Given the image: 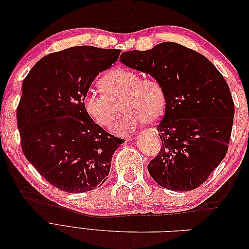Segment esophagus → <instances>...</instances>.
Here are the masks:
<instances>
[{
    "label": "esophagus",
    "instance_id": "34e87169",
    "mask_svg": "<svg viewBox=\"0 0 249 249\" xmlns=\"http://www.w3.org/2000/svg\"><path fill=\"white\" fill-rule=\"evenodd\" d=\"M147 132H149L150 134L154 135V136H158V131H157L156 129H150V130H148Z\"/></svg>",
    "mask_w": 249,
    "mask_h": 249
}]
</instances>
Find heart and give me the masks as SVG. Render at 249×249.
Returning <instances> with one entry per match:
<instances>
[{
  "label": "heart",
  "mask_w": 249,
  "mask_h": 249,
  "mask_svg": "<svg viewBox=\"0 0 249 249\" xmlns=\"http://www.w3.org/2000/svg\"><path fill=\"white\" fill-rule=\"evenodd\" d=\"M103 91L90 90L84 106L94 122L111 130L120 115V105L125 112L114 132L131 135L145 122L155 123L165 111L166 99L162 83L155 78L141 79L137 72L124 69L109 71L101 80Z\"/></svg>",
  "instance_id": "heart-1"
}]
</instances>
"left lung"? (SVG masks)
I'll list each match as a JSON object with an SVG mask.
<instances>
[{"label":"left lung","mask_w":249,"mask_h":249,"mask_svg":"<svg viewBox=\"0 0 249 249\" xmlns=\"http://www.w3.org/2000/svg\"><path fill=\"white\" fill-rule=\"evenodd\" d=\"M120 62L148 73L164 87L166 106L158 124L161 152L147 169L157 184L191 191L227 155L235 115L229 85L214 64L176 42L124 52Z\"/></svg>","instance_id":"1"}]
</instances>
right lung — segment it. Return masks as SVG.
I'll list each match as a JSON object with an SVG mask.
<instances>
[{"instance_id":"right-lung-1","label":"right lung","mask_w":249,"mask_h":249,"mask_svg":"<svg viewBox=\"0 0 249 249\" xmlns=\"http://www.w3.org/2000/svg\"><path fill=\"white\" fill-rule=\"evenodd\" d=\"M120 52L82 46L53 53L22 82L17 114L22 152L60 190L83 193L102 186L124 142L96 124L84 106L91 83Z\"/></svg>"}]
</instances>
